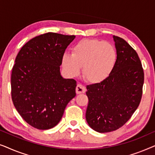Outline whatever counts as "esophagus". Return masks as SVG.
<instances>
[{"instance_id":"1","label":"esophagus","mask_w":155,"mask_h":155,"mask_svg":"<svg viewBox=\"0 0 155 155\" xmlns=\"http://www.w3.org/2000/svg\"><path fill=\"white\" fill-rule=\"evenodd\" d=\"M75 90L77 94H82V93H84L86 92V88L85 87L82 85V84H78Z\"/></svg>"}]
</instances>
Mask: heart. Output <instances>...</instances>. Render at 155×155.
I'll return each mask as SVG.
<instances>
[{
	"label": "heart",
	"mask_w": 155,
	"mask_h": 155,
	"mask_svg": "<svg viewBox=\"0 0 155 155\" xmlns=\"http://www.w3.org/2000/svg\"><path fill=\"white\" fill-rule=\"evenodd\" d=\"M117 54L111 44L97 39L78 42L72 54H64L62 65L68 74L78 76L82 70L83 77L92 83H99L109 77L116 62Z\"/></svg>",
	"instance_id": "obj_1"
}]
</instances>
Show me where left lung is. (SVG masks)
Returning a JSON list of instances; mask_svg holds the SVG:
<instances>
[{
    "label": "left lung",
    "instance_id": "1",
    "mask_svg": "<svg viewBox=\"0 0 155 155\" xmlns=\"http://www.w3.org/2000/svg\"><path fill=\"white\" fill-rule=\"evenodd\" d=\"M113 38L117 54L113 71L104 81L87 86L86 120L99 133L124 126L138 107L143 94L144 72L138 55L124 39Z\"/></svg>",
    "mask_w": 155,
    "mask_h": 155
}]
</instances>
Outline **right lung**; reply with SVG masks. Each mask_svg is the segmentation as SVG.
Masks as SVG:
<instances>
[{"label": "right lung", "instance_id": "obj_1", "mask_svg": "<svg viewBox=\"0 0 155 155\" xmlns=\"http://www.w3.org/2000/svg\"><path fill=\"white\" fill-rule=\"evenodd\" d=\"M75 35L48 32L22 46L11 75L12 100L27 124L39 130L54 128L75 97L76 81L61 75L62 56Z\"/></svg>", "mask_w": 155, "mask_h": 155}]
</instances>
